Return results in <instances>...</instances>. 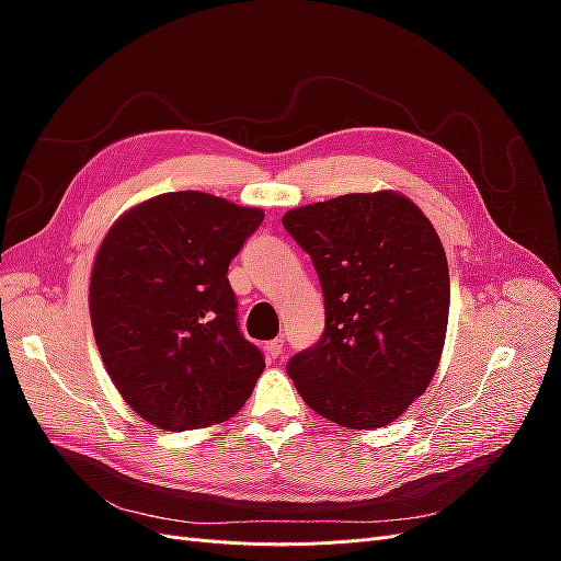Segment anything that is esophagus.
Here are the masks:
<instances>
[{
  "mask_svg": "<svg viewBox=\"0 0 561 561\" xmlns=\"http://www.w3.org/2000/svg\"><path fill=\"white\" fill-rule=\"evenodd\" d=\"M264 351H266L268 358H274V360H276L278 355L283 353V339H274V342H266Z\"/></svg>",
  "mask_w": 561,
  "mask_h": 561,
  "instance_id": "obj_1",
  "label": "esophagus"
}]
</instances>
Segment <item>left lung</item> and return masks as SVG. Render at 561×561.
Instances as JSON below:
<instances>
[{"label":"left lung","mask_w":561,"mask_h":561,"mask_svg":"<svg viewBox=\"0 0 561 561\" xmlns=\"http://www.w3.org/2000/svg\"><path fill=\"white\" fill-rule=\"evenodd\" d=\"M283 227L325 297V332L287 375L328 421L388 426L428 388L445 346L449 266L435 227L390 190L287 210Z\"/></svg>","instance_id":"8db88e82"}]
</instances>
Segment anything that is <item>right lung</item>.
Returning a JSON list of instances; mask_svg holds the SVG:
<instances>
[{
    "label": "right lung",
    "mask_w": 561,
    "mask_h": 561,
    "mask_svg": "<svg viewBox=\"0 0 561 561\" xmlns=\"http://www.w3.org/2000/svg\"><path fill=\"white\" fill-rule=\"evenodd\" d=\"M264 210L168 192L126 210L93 262L89 307L107 375L163 431L231 419L264 371L236 320L229 262Z\"/></svg>",
    "instance_id": "obj_1"
}]
</instances>
